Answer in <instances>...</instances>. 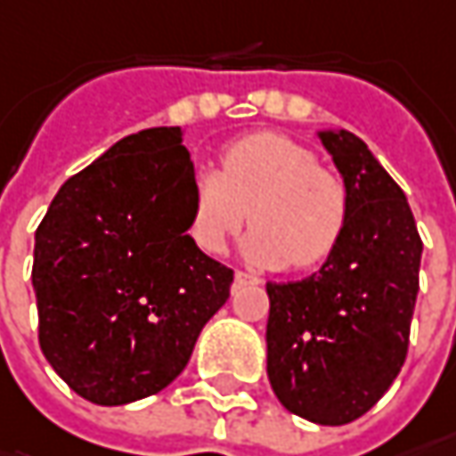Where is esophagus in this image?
Segmentation results:
<instances>
[{"instance_id":"34e87169","label":"esophagus","mask_w":456,"mask_h":456,"mask_svg":"<svg viewBox=\"0 0 456 456\" xmlns=\"http://www.w3.org/2000/svg\"><path fill=\"white\" fill-rule=\"evenodd\" d=\"M260 283V278L257 275H249V273H242V270H237L234 273V286H257Z\"/></svg>"}]
</instances>
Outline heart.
I'll return each instance as SVG.
<instances>
[{"mask_svg":"<svg viewBox=\"0 0 456 456\" xmlns=\"http://www.w3.org/2000/svg\"><path fill=\"white\" fill-rule=\"evenodd\" d=\"M248 216L255 224L242 242L248 260L306 270L324 263L342 242L349 196L311 150L278 132H252L222 150V170L193 173L191 240L219 255Z\"/></svg>","mask_w":456,"mask_h":456,"instance_id":"b5f03b06","label":"heart"}]
</instances>
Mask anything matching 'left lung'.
I'll use <instances>...</instances> for the list:
<instances>
[{
    "instance_id": "left-lung-1",
    "label": "left lung",
    "mask_w": 456,
    "mask_h": 456,
    "mask_svg": "<svg viewBox=\"0 0 456 456\" xmlns=\"http://www.w3.org/2000/svg\"><path fill=\"white\" fill-rule=\"evenodd\" d=\"M349 196L342 242L314 275L267 283V378L296 416L342 426L375 406L406 362L424 242L406 193L365 142L319 129Z\"/></svg>"
}]
</instances>
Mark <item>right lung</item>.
I'll list each match as a JSON object with an SVG mask.
<instances>
[{
  "mask_svg": "<svg viewBox=\"0 0 456 456\" xmlns=\"http://www.w3.org/2000/svg\"><path fill=\"white\" fill-rule=\"evenodd\" d=\"M193 163L181 127L114 142L70 175L35 232L40 349L96 406L170 386L234 273L189 234Z\"/></svg>",
  "mask_w": 456,
  "mask_h": 456,
  "instance_id": "obj_1",
  "label": "right lung"
}]
</instances>
